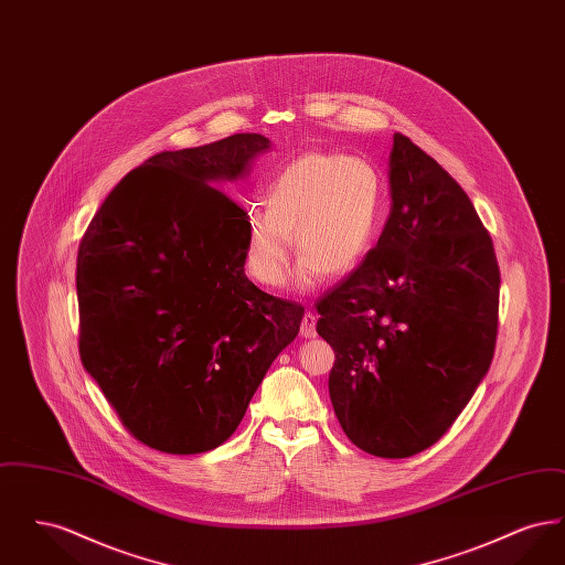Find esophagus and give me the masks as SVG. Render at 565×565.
<instances>
[{
    "instance_id": "esophagus-1",
    "label": "esophagus",
    "mask_w": 565,
    "mask_h": 565,
    "mask_svg": "<svg viewBox=\"0 0 565 565\" xmlns=\"http://www.w3.org/2000/svg\"><path fill=\"white\" fill-rule=\"evenodd\" d=\"M316 316L313 313H305L302 316V322H300V337L302 339H316L318 337V330H316Z\"/></svg>"
}]
</instances>
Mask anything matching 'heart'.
Returning a JSON list of instances; mask_svg holds the SVG:
<instances>
[{
	"label": "heart",
	"mask_w": 565,
	"mask_h": 565,
	"mask_svg": "<svg viewBox=\"0 0 565 565\" xmlns=\"http://www.w3.org/2000/svg\"><path fill=\"white\" fill-rule=\"evenodd\" d=\"M381 178L373 164L345 154H302L267 189V205L243 215V263L252 279L279 288L292 260V281L311 290L328 275H348L364 260L375 237Z\"/></svg>",
	"instance_id": "heart-1"
}]
</instances>
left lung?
<instances>
[{
  "instance_id": "1",
  "label": "left lung",
  "mask_w": 565,
  "mask_h": 565,
  "mask_svg": "<svg viewBox=\"0 0 565 565\" xmlns=\"http://www.w3.org/2000/svg\"><path fill=\"white\" fill-rule=\"evenodd\" d=\"M390 215L364 263L318 302L334 350L328 379L351 443L411 457L451 428L489 371L500 269L468 194L394 135Z\"/></svg>"
}]
</instances>
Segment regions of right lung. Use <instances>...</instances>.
I'll use <instances>...</instances> for the list:
<instances>
[{"instance_id":"add662e5","label":"right lung","mask_w":565,"mask_h":565,"mask_svg":"<svg viewBox=\"0 0 565 565\" xmlns=\"http://www.w3.org/2000/svg\"><path fill=\"white\" fill-rule=\"evenodd\" d=\"M270 148L237 134L161 152L118 182L82 239V364L162 454L220 447L302 322L298 302L245 277V212L217 190Z\"/></svg>"}]
</instances>
